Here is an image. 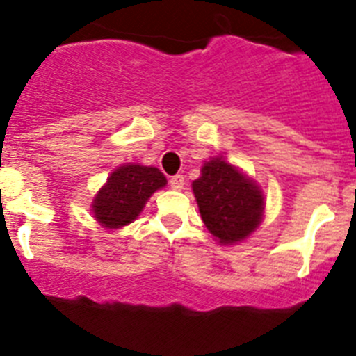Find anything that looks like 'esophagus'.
I'll return each instance as SVG.
<instances>
[{"mask_svg": "<svg viewBox=\"0 0 356 356\" xmlns=\"http://www.w3.org/2000/svg\"><path fill=\"white\" fill-rule=\"evenodd\" d=\"M182 186H184V177H182L181 174L170 177V188L172 189H182Z\"/></svg>", "mask_w": 356, "mask_h": 356, "instance_id": "1", "label": "esophagus"}]
</instances>
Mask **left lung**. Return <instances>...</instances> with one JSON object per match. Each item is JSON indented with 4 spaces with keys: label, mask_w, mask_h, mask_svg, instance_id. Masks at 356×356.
Returning <instances> with one entry per match:
<instances>
[{
    "label": "left lung",
    "mask_w": 356,
    "mask_h": 356,
    "mask_svg": "<svg viewBox=\"0 0 356 356\" xmlns=\"http://www.w3.org/2000/svg\"><path fill=\"white\" fill-rule=\"evenodd\" d=\"M205 228L223 245L238 244L264 221L265 193L245 172L214 156L204 161L200 177L191 184Z\"/></svg>",
    "instance_id": "1"
}]
</instances>
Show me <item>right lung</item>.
I'll list each match as a JSON object with an SVG mask.
<instances>
[{
    "instance_id": "add662e5",
    "label": "right lung",
    "mask_w": 356,
    "mask_h": 356,
    "mask_svg": "<svg viewBox=\"0 0 356 356\" xmlns=\"http://www.w3.org/2000/svg\"><path fill=\"white\" fill-rule=\"evenodd\" d=\"M167 186V177L156 167L124 163L111 172L107 182L91 202L96 223L107 230H118L133 223L144 211L149 198Z\"/></svg>"
}]
</instances>
